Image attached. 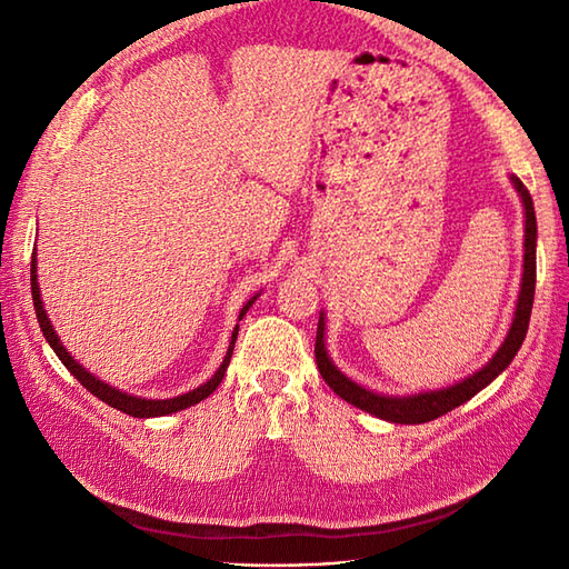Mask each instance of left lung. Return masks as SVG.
Returning a JSON list of instances; mask_svg holds the SVG:
<instances>
[{"label": "left lung", "mask_w": 569, "mask_h": 569, "mask_svg": "<svg viewBox=\"0 0 569 569\" xmlns=\"http://www.w3.org/2000/svg\"><path fill=\"white\" fill-rule=\"evenodd\" d=\"M511 183L518 192V198L523 202V217H526V229H523V276H521V291H518L516 300V310H513V320L511 328L506 332L501 347L497 349L485 367L479 371L469 373L467 379L457 381L452 386H445V389H432V391H420V393H408V396H389V393H379L373 389H367V386L357 383L355 379H349L345 371L337 369L335 361L328 355V345H325V312H320V322H318V337H316V359H318V369L322 373L325 383L330 389L345 398L347 403H352L367 413L377 416L381 420L389 422H401V426H420V422H428L440 418L445 413H450L452 408L467 403L471 396H477L481 389L499 377V373L511 365L513 357L521 349L526 332H528V320H530V310H533V296H536V244H538V224H536V208H533V198L526 190V186L511 176Z\"/></svg>", "instance_id": "obj_1"}]
</instances>
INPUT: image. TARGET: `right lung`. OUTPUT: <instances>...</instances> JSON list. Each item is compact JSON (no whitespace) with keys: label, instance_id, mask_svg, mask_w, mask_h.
I'll return each mask as SVG.
<instances>
[{"label":"right lung","instance_id":"1","mask_svg":"<svg viewBox=\"0 0 569 569\" xmlns=\"http://www.w3.org/2000/svg\"><path fill=\"white\" fill-rule=\"evenodd\" d=\"M36 269H39V266H36V251H33V259H31V296H33L36 318H39V325H41V332H43V337H46V342L53 347V352L58 355L60 361H63V367L72 373V377H76V379L84 386V389H88L92 396H98L100 401H104L107 406L122 410V413H127V416H131V418H161V416H171V413H178V410H183V408H190V406L200 403L202 398H208V396L217 389V386L222 383L224 371H227V367H229V359H232V352H234V342H237V335H239V322L234 325L232 340H229L227 355H224V359H222L220 369H217L208 381L200 383L198 389H192V391H188V393H180V396H173V398H141V396L127 393V391H122V389H117V386L98 379V377H94V373H90L88 369H84V367L80 365V361H78L76 357H72V355L68 352V349L63 347V342H60V337L56 335L53 322H51V318H48V312H46V308H43L41 288H39V273H36ZM259 296H261V293L251 296V298L247 300L244 308L239 310V318H237V320H241V318L247 316V310L253 306V300H257Z\"/></svg>","mask_w":569,"mask_h":569}]
</instances>
